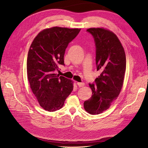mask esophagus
I'll list each match as a JSON object with an SVG mask.
<instances>
[{
    "label": "esophagus",
    "mask_w": 148,
    "mask_h": 148,
    "mask_svg": "<svg viewBox=\"0 0 148 148\" xmlns=\"http://www.w3.org/2000/svg\"><path fill=\"white\" fill-rule=\"evenodd\" d=\"M77 84L78 85V86L80 87H83L84 86V83H83V82H77Z\"/></svg>",
    "instance_id": "obj_1"
}]
</instances>
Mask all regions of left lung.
<instances>
[{
	"label": "left lung",
	"mask_w": 148,
	"mask_h": 148,
	"mask_svg": "<svg viewBox=\"0 0 148 148\" xmlns=\"http://www.w3.org/2000/svg\"><path fill=\"white\" fill-rule=\"evenodd\" d=\"M94 39L97 69L101 74L89 84L92 96L84 103L86 111L98 115L106 110L119 96L126 71L124 49L115 34L102 28L87 29Z\"/></svg>",
	"instance_id": "left-lung-1"
}]
</instances>
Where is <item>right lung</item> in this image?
Returning a JSON list of instances; mask_svg holds the SVG:
<instances>
[{
    "label": "right lung",
    "mask_w": 148,
    "mask_h": 148,
    "mask_svg": "<svg viewBox=\"0 0 148 148\" xmlns=\"http://www.w3.org/2000/svg\"><path fill=\"white\" fill-rule=\"evenodd\" d=\"M81 29L53 27L44 29L33 41L28 51V79L33 94L45 110L62 107L73 90L71 80L55 74L58 65H64L66 48Z\"/></svg>",
    "instance_id": "add662e5"
}]
</instances>
